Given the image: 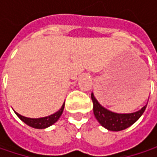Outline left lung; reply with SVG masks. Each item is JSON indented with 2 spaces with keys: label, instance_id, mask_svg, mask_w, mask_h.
I'll return each mask as SVG.
<instances>
[{
  "label": "left lung",
  "instance_id": "left-lung-1",
  "mask_svg": "<svg viewBox=\"0 0 157 157\" xmlns=\"http://www.w3.org/2000/svg\"><path fill=\"white\" fill-rule=\"evenodd\" d=\"M91 97L94 105V113L97 121L100 123L102 126H104L107 130L115 132L126 129L133 124H135L141 117L147 105H144L141 110L135 113H117L103 107L95 99L94 94H91Z\"/></svg>",
  "mask_w": 157,
  "mask_h": 157
}]
</instances>
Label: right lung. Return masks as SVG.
I'll return each instance as SVG.
<instances>
[{"label": "right lung", "mask_w": 157, "mask_h": 157, "mask_svg": "<svg viewBox=\"0 0 157 157\" xmlns=\"http://www.w3.org/2000/svg\"><path fill=\"white\" fill-rule=\"evenodd\" d=\"M64 108V103L62 105L61 109L57 111L56 113L46 116V117H42V118H28L25 116H22L21 114H19L18 113H16V115L23 122L25 123L27 125L33 127V128H37V129H44L47 128L49 126H51L52 124H53L54 123H56L58 121V119L60 118V116L63 113V111Z\"/></svg>", "instance_id": "obj_1"}]
</instances>
